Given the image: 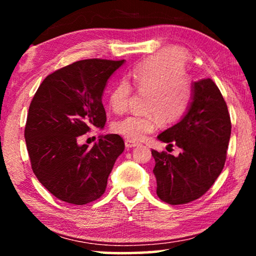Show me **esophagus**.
<instances>
[{
  "label": "esophagus",
  "instance_id": "34e87169",
  "mask_svg": "<svg viewBox=\"0 0 256 256\" xmlns=\"http://www.w3.org/2000/svg\"><path fill=\"white\" fill-rule=\"evenodd\" d=\"M138 146V144L136 141L125 140V146H126V148H134V146Z\"/></svg>",
  "mask_w": 256,
  "mask_h": 256
}]
</instances>
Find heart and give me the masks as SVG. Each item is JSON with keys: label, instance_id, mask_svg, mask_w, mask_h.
Listing matches in <instances>:
<instances>
[{"label": "heart", "instance_id": "obj_1", "mask_svg": "<svg viewBox=\"0 0 256 256\" xmlns=\"http://www.w3.org/2000/svg\"><path fill=\"white\" fill-rule=\"evenodd\" d=\"M183 55L164 48L138 63L128 74V80L138 92L146 94L144 110L140 115H130L112 124V130L131 141H140L162 124H172L183 118L192 100V86L185 76ZM131 86L126 81L115 84L108 102L112 110L122 112L128 108Z\"/></svg>", "mask_w": 256, "mask_h": 256}]
</instances>
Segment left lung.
I'll return each mask as SVG.
<instances>
[{
  "label": "left lung",
  "instance_id": "obj_1",
  "mask_svg": "<svg viewBox=\"0 0 256 256\" xmlns=\"http://www.w3.org/2000/svg\"><path fill=\"white\" fill-rule=\"evenodd\" d=\"M232 133L226 102L211 79L192 84V100L178 123L157 136L182 152L151 150L157 196L170 204H185L201 198L222 172Z\"/></svg>",
  "mask_w": 256,
  "mask_h": 256
}]
</instances>
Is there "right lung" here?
<instances>
[{"mask_svg":"<svg viewBox=\"0 0 256 256\" xmlns=\"http://www.w3.org/2000/svg\"><path fill=\"white\" fill-rule=\"evenodd\" d=\"M125 60H82L47 76L29 106L24 138L38 180L60 201L82 206L100 198L124 141L100 136L92 146L79 144L92 128H102V94Z\"/></svg>","mask_w":256,"mask_h":256,"instance_id":"1","label":"right lung"}]
</instances>
